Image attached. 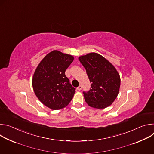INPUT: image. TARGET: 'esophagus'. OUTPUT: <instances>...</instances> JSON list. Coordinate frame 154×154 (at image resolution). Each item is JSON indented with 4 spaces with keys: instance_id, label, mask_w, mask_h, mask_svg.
<instances>
[{
    "instance_id": "34e87169",
    "label": "esophagus",
    "mask_w": 154,
    "mask_h": 154,
    "mask_svg": "<svg viewBox=\"0 0 154 154\" xmlns=\"http://www.w3.org/2000/svg\"><path fill=\"white\" fill-rule=\"evenodd\" d=\"M77 90H79V91H80L81 90H82V86L81 85H79L78 87H77Z\"/></svg>"
}]
</instances>
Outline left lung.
<instances>
[{
  "label": "left lung",
  "mask_w": 154,
  "mask_h": 154,
  "mask_svg": "<svg viewBox=\"0 0 154 154\" xmlns=\"http://www.w3.org/2000/svg\"><path fill=\"white\" fill-rule=\"evenodd\" d=\"M91 82L88 91H83L89 106L103 109L110 105L119 93L120 76L112 63L102 55L90 53L79 58Z\"/></svg>",
  "instance_id": "left-lung-1"
}]
</instances>
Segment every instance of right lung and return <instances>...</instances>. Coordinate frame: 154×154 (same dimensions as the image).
Returning <instances> with one entry per match:
<instances>
[{
  "label": "right lung",
  "instance_id": "add662e5",
  "mask_svg": "<svg viewBox=\"0 0 154 154\" xmlns=\"http://www.w3.org/2000/svg\"><path fill=\"white\" fill-rule=\"evenodd\" d=\"M74 60L72 55L53 51L38 66L32 85L38 99L52 109H60L71 101L75 88L66 76L65 71Z\"/></svg>",
  "mask_w": 154,
  "mask_h": 154
}]
</instances>
